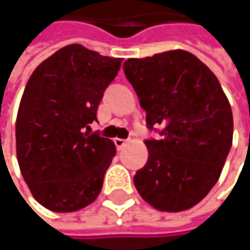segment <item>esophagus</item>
I'll return each mask as SVG.
<instances>
[{"mask_svg":"<svg viewBox=\"0 0 250 250\" xmlns=\"http://www.w3.org/2000/svg\"><path fill=\"white\" fill-rule=\"evenodd\" d=\"M127 142H128V140H125V139H116V140H114V143H116V146H117L119 150H122V149L125 147V145H127Z\"/></svg>","mask_w":250,"mask_h":250,"instance_id":"1","label":"esophagus"}]
</instances>
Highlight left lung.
<instances>
[{
	"label": "left lung",
	"instance_id": "left-lung-1",
	"mask_svg": "<svg viewBox=\"0 0 250 250\" xmlns=\"http://www.w3.org/2000/svg\"><path fill=\"white\" fill-rule=\"evenodd\" d=\"M123 69L147 128L161 134L146 140L149 158L134 175V187L161 211L188 210L214 187L230 152L229 100L216 75L185 50L127 59Z\"/></svg>",
	"mask_w": 250,
	"mask_h": 250
}]
</instances>
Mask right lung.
Listing matches in <instances>:
<instances>
[{"label":"right lung","instance_id":"right-lung-1","mask_svg":"<svg viewBox=\"0 0 250 250\" xmlns=\"http://www.w3.org/2000/svg\"><path fill=\"white\" fill-rule=\"evenodd\" d=\"M122 61L69 44L43 61L25 85L16 123L17 159L33 197L52 211L81 210L103 188L116 146L84 128L97 122Z\"/></svg>","mask_w":250,"mask_h":250}]
</instances>
